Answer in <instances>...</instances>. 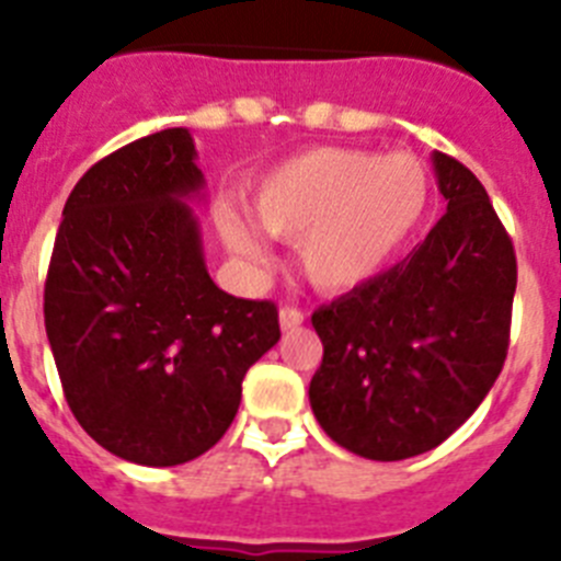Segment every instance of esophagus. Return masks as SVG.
I'll return each mask as SVG.
<instances>
[{
  "instance_id": "obj_1",
  "label": "esophagus",
  "mask_w": 561,
  "mask_h": 561,
  "mask_svg": "<svg viewBox=\"0 0 561 561\" xmlns=\"http://www.w3.org/2000/svg\"><path fill=\"white\" fill-rule=\"evenodd\" d=\"M277 320H280V329L284 331H291V329H297V325H304V311L300 309H295V306H284V309H280V314H277Z\"/></svg>"
}]
</instances>
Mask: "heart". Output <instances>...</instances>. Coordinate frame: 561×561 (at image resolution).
I'll use <instances>...</instances> for the list:
<instances>
[{
  "label": "heart",
  "mask_w": 561,
  "mask_h": 561,
  "mask_svg": "<svg viewBox=\"0 0 561 561\" xmlns=\"http://www.w3.org/2000/svg\"><path fill=\"white\" fill-rule=\"evenodd\" d=\"M257 227L297 241L309 284L345 295L374 284L393 266L427 221L433 173L413 153L317 146L277 162L250 196ZM227 250L250 266H266V250L232 210L219 216Z\"/></svg>",
  "instance_id": "heart-1"
}]
</instances>
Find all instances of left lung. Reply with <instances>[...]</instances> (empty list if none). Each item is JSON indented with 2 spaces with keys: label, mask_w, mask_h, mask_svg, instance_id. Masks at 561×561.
I'll list each match as a JSON object with an SVG mask.
<instances>
[{
  "label": "left lung",
  "mask_w": 561,
  "mask_h": 561,
  "mask_svg": "<svg viewBox=\"0 0 561 561\" xmlns=\"http://www.w3.org/2000/svg\"><path fill=\"white\" fill-rule=\"evenodd\" d=\"M447 213L401 264L311 314L323 362L309 401L370 460L430 453L492 390L508 354L517 257L480 180L433 153Z\"/></svg>",
  "instance_id": "8db88e82"
}]
</instances>
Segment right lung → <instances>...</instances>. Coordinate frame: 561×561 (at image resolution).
I'll use <instances>...</instances> for the list:
<instances>
[{
  "instance_id": "obj_1",
  "label": "right lung",
  "mask_w": 561,
  "mask_h": 561,
  "mask_svg": "<svg viewBox=\"0 0 561 561\" xmlns=\"http://www.w3.org/2000/svg\"><path fill=\"white\" fill-rule=\"evenodd\" d=\"M202 199L191 131L148 134L78 180L49 257L44 325L69 410L140 466L205 455L280 340L275 304L213 284L187 205Z\"/></svg>"
}]
</instances>
